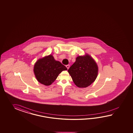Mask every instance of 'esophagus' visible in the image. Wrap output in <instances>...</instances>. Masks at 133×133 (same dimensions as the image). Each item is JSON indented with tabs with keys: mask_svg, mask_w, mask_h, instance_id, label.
I'll list each match as a JSON object with an SVG mask.
<instances>
[{
	"mask_svg": "<svg viewBox=\"0 0 133 133\" xmlns=\"http://www.w3.org/2000/svg\"><path fill=\"white\" fill-rule=\"evenodd\" d=\"M66 67L68 68V69L70 67V65H66Z\"/></svg>",
	"mask_w": 133,
	"mask_h": 133,
	"instance_id": "34e87169",
	"label": "esophagus"
}]
</instances>
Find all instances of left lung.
<instances>
[{
	"label": "left lung",
	"mask_w": 133,
	"mask_h": 133,
	"mask_svg": "<svg viewBox=\"0 0 133 133\" xmlns=\"http://www.w3.org/2000/svg\"><path fill=\"white\" fill-rule=\"evenodd\" d=\"M74 83L79 88L90 86L96 80L98 74V66L90 55L86 54L79 56L76 62L68 70Z\"/></svg>",
	"instance_id": "left-lung-1"
}]
</instances>
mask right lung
I'll return each instance as SVG.
<instances>
[{
    "mask_svg": "<svg viewBox=\"0 0 133 133\" xmlns=\"http://www.w3.org/2000/svg\"><path fill=\"white\" fill-rule=\"evenodd\" d=\"M68 70L52 55L39 58L35 63L34 72L37 81L46 86L51 84L63 71Z\"/></svg>",
    "mask_w": 133,
    "mask_h": 133,
    "instance_id": "add662e5",
    "label": "right lung"
}]
</instances>
